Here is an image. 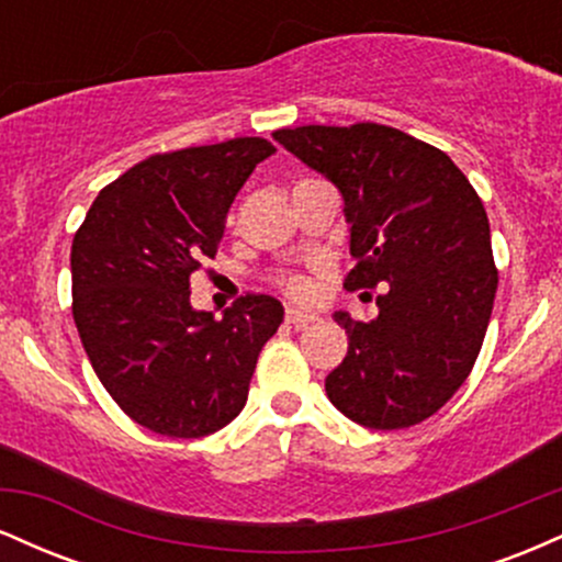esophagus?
I'll return each mask as SVG.
<instances>
[{"label":"esophagus","mask_w":562,"mask_h":562,"mask_svg":"<svg viewBox=\"0 0 562 562\" xmlns=\"http://www.w3.org/2000/svg\"><path fill=\"white\" fill-rule=\"evenodd\" d=\"M285 319L290 322V325H295V327H303V325H308V322H314V319H317V314H312V312H301V308H293V306H288V312H285Z\"/></svg>","instance_id":"obj_1"}]
</instances>
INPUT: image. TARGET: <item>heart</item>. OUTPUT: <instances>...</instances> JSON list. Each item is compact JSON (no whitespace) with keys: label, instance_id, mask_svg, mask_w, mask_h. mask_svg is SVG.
<instances>
[{"label":"heart","instance_id":"1","mask_svg":"<svg viewBox=\"0 0 562 562\" xmlns=\"http://www.w3.org/2000/svg\"><path fill=\"white\" fill-rule=\"evenodd\" d=\"M282 285H285L290 295H299V299L308 295V282H306V277H301V274H285L282 277Z\"/></svg>","mask_w":562,"mask_h":562}]
</instances>
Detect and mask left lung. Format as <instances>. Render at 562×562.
<instances>
[{"mask_svg":"<svg viewBox=\"0 0 562 562\" xmlns=\"http://www.w3.org/2000/svg\"><path fill=\"white\" fill-rule=\"evenodd\" d=\"M274 139L346 200V290L383 285L378 319L346 312L348 351L325 380L348 420L398 430L428 420L465 383L492 319L499 274L479 192L451 158L393 126H295Z\"/></svg>","mask_w":562,"mask_h":562,"instance_id":"1","label":"left lung"}]
</instances>
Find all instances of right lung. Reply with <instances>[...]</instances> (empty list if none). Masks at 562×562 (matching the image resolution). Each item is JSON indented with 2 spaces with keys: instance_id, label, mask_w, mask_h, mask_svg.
Masks as SVG:
<instances>
[{
  "instance_id": "right-lung-1",
  "label": "right lung",
  "mask_w": 562,
  "mask_h": 562,
  "mask_svg": "<svg viewBox=\"0 0 562 562\" xmlns=\"http://www.w3.org/2000/svg\"><path fill=\"white\" fill-rule=\"evenodd\" d=\"M277 147L261 137L158 153L102 187L70 245L74 319L113 402L169 438L216 434L248 398L285 308L245 293L214 319L190 274L214 259L229 205Z\"/></svg>"
}]
</instances>
